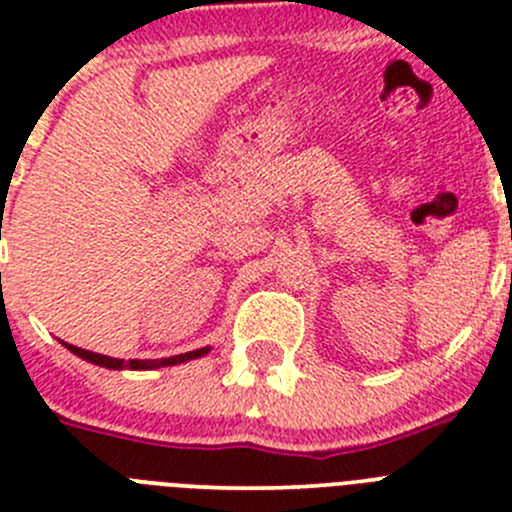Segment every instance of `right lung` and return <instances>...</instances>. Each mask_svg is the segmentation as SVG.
<instances>
[{
	"label": "right lung",
	"mask_w": 512,
	"mask_h": 512,
	"mask_svg": "<svg viewBox=\"0 0 512 512\" xmlns=\"http://www.w3.org/2000/svg\"><path fill=\"white\" fill-rule=\"evenodd\" d=\"M62 345L67 347L69 352H74L77 357H82V360L92 362V365H99V367H109V370H157V367H170V365H180V362L197 360V357H202L210 352V347H200V350L182 352V355H172V357H160V360H130L127 362V360H119V357H109V355H99V352L82 350V347L67 345V342H62Z\"/></svg>",
	"instance_id": "obj_1"
}]
</instances>
